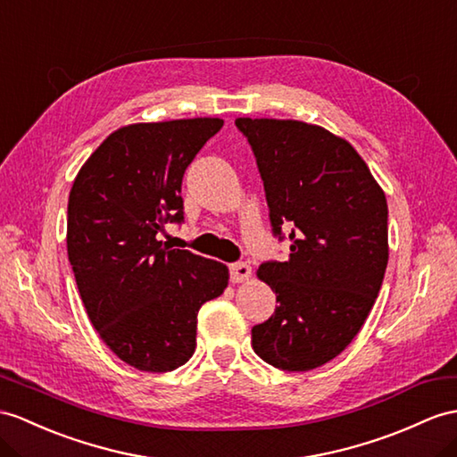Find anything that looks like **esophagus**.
Returning <instances> with one entry per match:
<instances>
[{
    "label": "esophagus",
    "mask_w": 457,
    "mask_h": 457,
    "mask_svg": "<svg viewBox=\"0 0 457 457\" xmlns=\"http://www.w3.org/2000/svg\"><path fill=\"white\" fill-rule=\"evenodd\" d=\"M252 277V267L244 262L238 263H232L230 265V281L232 283H242V281H248Z\"/></svg>",
    "instance_id": "34e87169"
}]
</instances>
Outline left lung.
<instances>
[{"instance_id": "1", "label": "left lung", "mask_w": 457, "mask_h": 457, "mask_svg": "<svg viewBox=\"0 0 457 457\" xmlns=\"http://www.w3.org/2000/svg\"><path fill=\"white\" fill-rule=\"evenodd\" d=\"M263 180L273 235L287 262L258 277L277 295L252 328V347L275 369L306 372L336 359L361 331L387 265V204L349 141L296 120L237 118Z\"/></svg>"}]
</instances>
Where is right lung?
<instances>
[{"mask_svg": "<svg viewBox=\"0 0 457 457\" xmlns=\"http://www.w3.org/2000/svg\"><path fill=\"white\" fill-rule=\"evenodd\" d=\"M220 128L219 118L120 128L70 192L68 255L88 320L143 372L190 361L199 308L228 285L227 265L159 240L166 222L184 220V172Z\"/></svg>", "mask_w": 457, "mask_h": 457, "instance_id": "right-lung-1", "label": "right lung"}]
</instances>
